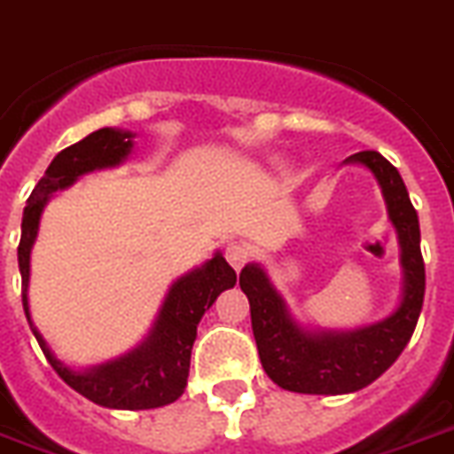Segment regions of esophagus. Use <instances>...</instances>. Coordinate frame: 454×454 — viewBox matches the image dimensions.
<instances>
[{
    "instance_id": "esophagus-1",
    "label": "esophagus",
    "mask_w": 454,
    "mask_h": 454,
    "mask_svg": "<svg viewBox=\"0 0 454 454\" xmlns=\"http://www.w3.org/2000/svg\"><path fill=\"white\" fill-rule=\"evenodd\" d=\"M223 254H226V261L231 262V268H233L235 272H239V270L245 268V262L249 261V249H247L245 245H238V242H231Z\"/></svg>"
}]
</instances>
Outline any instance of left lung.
Wrapping results in <instances>:
<instances>
[{"label":"left lung","mask_w":454,"mask_h":454,"mask_svg":"<svg viewBox=\"0 0 454 454\" xmlns=\"http://www.w3.org/2000/svg\"><path fill=\"white\" fill-rule=\"evenodd\" d=\"M344 163L363 166L374 175L386 200L402 265L397 307L369 325L325 330L307 325L293 314L261 262H249L239 272V288L249 298L251 327L265 374L284 390L302 395H348L374 383L406 348L425 300L420 223L402 175L379 152H357Z\"/></svg>","instance_id":"8db88e82"}]
</instances>
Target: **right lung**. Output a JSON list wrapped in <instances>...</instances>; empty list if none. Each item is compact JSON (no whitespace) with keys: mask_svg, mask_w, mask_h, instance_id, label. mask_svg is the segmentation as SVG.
Returning <instances> with one entry per match:
<instances>
[{"mask_svg":"<svg viewBox=\"0 0 454 454\" xmlns=\"http://www.w3.org/2000/svg\"><path fill=\"white\" fill-rule=\"evenodd\" d=\"M133 138L136 133L127 129L106 127L59 152L27 200V207L22 212L20 247H18L22 307H25L27 323L32 327L48 363L62 376L64 383L80 392L82 397L106 409L121 411L159 409L182 397L186 379H189V363H192L198 323L221 293L233 288L238 281V274L228 265L223 254L215 251V256L207 258L203 265L189 270L170 284L150 333L131 350L113 357L108 363L91 364L85 369L68 367L64 360L55 356V350L48 346L39 327L34 325L32 311H29L32 249L39 235L41 215L45 205L51 203L52 193L68 189L82 175L121 166L131 156Z\"/></svg>","mask_w":454,"mask_h":454,"instance_id":"add662e5","label":"right lung"}]
</instances>
